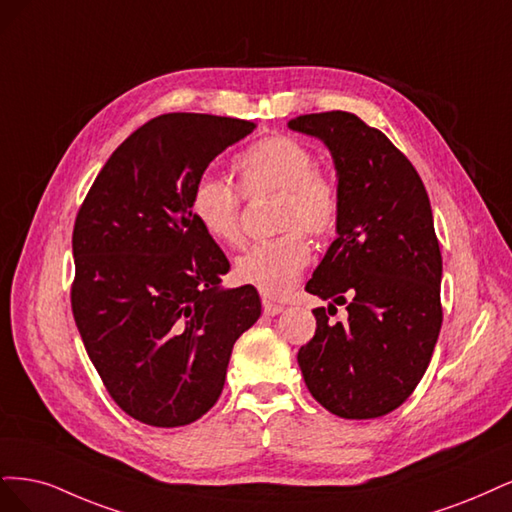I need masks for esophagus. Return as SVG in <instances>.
Segmentation results:
<instances>
[{"label": "esophagus", "mask_w": 512, "mask_h": 512, "mask_svg": "<svg viewBox=\"0 0 512 512\" xmlns=\"http://www.w3.org/2000/svg\"><path fill=\"white\" fill-rule=\"evenodd\" d=\"M261 306H263V315H268V317H276V315H280V312L285 310L280 304H274V302H270L266 298H263Z\"/></svg>", "instance_id": "1"}]
</instances>
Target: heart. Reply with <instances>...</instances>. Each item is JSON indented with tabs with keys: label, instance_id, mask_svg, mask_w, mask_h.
Wrapping results in <instances>:
<instances>
[{
	"label": "heart",
	"instance_id": "b5f03b06",
	"mask_svg": "<svg viewBox=\"0 0 512 512\" xmlns=\"http://www.w3.org/2000/svg\"><path fill=\"white\" fill-rule=\"evenodd\" d=\"M315 157L302 142L272 136L255 142L236 159V172L244 195L274 193L276 227L287 232L246 249L234 274L238 283L253 287L263 298L280 300L298 283L310 261V242L300 232L321 238L338 221V191L323 172L312 168ZM191 208L204 232L223 246L242 244L240 195L225 180L204 176L197 180Z\"/></svg>",
	"mask_w": 512,
	"mask_h": 512
}]
</instances>
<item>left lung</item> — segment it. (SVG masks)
<instances>
[{"label":"left lung","mask_w":512,"mask_h":512,"mask_svg":"<svg viewBox=\"0 0 512 512\" xmlns=\"http://www.w3.org/2000/svg\"><path fill=\"white\" fill-rule=\"evenodd\" d=\"M287 125L329 148L338 178V238L306 291L350 310L344 324L329 322L323 306L312 310L317 332L298 364L329 412L383 417L419 385L442 325L430 197L412 163L355 114H304Z\"/></svg>","instance_id":"1"}]
</instances>
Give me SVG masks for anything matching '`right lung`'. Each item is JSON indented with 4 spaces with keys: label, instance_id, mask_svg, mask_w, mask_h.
Masks as SVG:
<instances>
[{
    "label": "right lung",
    "instance_id": "add662e5",
    "mask_svg": "<svg viewBox=\"0 0 512 512\" xmlns=\"http://www.w3.org/2000/svg\"><path fill=\"white\" fill-rule=\"evenodd\" d=\"M255 127L161 114L110 155L78 210L74 321L112 400L146 425L206 415L236 340L261 315L253 287H221L229 261L191 208L208 163Z\"/></svg>",
    "mask_w": 512,
    "mask_h": 512
}]
</instances>
